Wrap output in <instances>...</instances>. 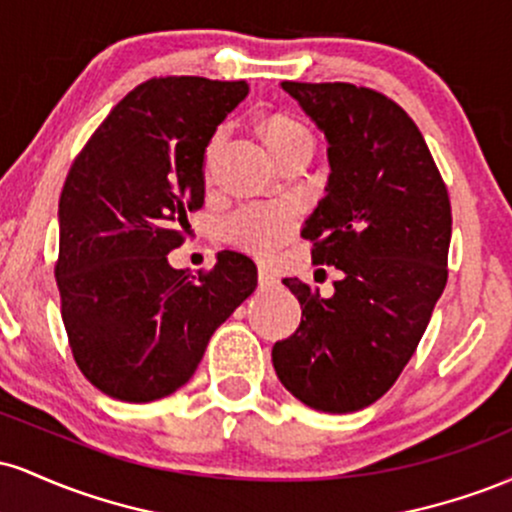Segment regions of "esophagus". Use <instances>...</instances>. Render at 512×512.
I'll return each mask as SVG.
<instances>
[{
    "label": "esophagus",
    "instance_id": "34e87169",
    "mask_svg": "<svg viewBox=\"0 0 512 512\" xmlns=\"http://www.w3.org/2000/svg\"><path fill=\"white\" fill-rule=\"evenodd\" d=\"M257 284H260V289H272V286L276 284V279L269 272L260 269V272H257Z\"/></svg>",
    "mask_w": 512,
    "mask_h": 512
}]
</instances>
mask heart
<instances>
[{"mask_svg":"<svg viewBox=\"0 0 512 512\" xmlns=\"http://www.w3.org/2000/svg\"><path fill=\"white\" fill-rule=\"evenodd\" d=\"M262 137L267 142L269 149L276 158L286 156L289 151L298 149V146H313V134L310 129L301 125L298 120L286 115H272L260 125ZM223 132L216 134L209 144V154L216 149L221 142ZM293 226V214L284 204H248V207H240L223 221L221 231L223 238L228 243L238 245V248L252 252V255H269L274 250V245L281 238H286V233Z\"/></svg>","mask_w":512,"mask_h":512,"instance_id":"b5f03b06","label":"heart"}]
</instances>
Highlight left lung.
Instances as JSON below:
<instances>
[{"mask_svg": "<svg viewBox=\"0 0 512 512\" xmlns=\"http://www.w3.org/2000/svg\"><path fill=\"white\" fill-rule=\"evenodd\" d=\"M281 88L327 139L325 197L303 223L313 260L344 276L322 298L284 279L301 327L276 342L281 385L310 409L358 411L395 385L448 281L450 199L411 117L354 84Z\"/></svg>", "mask_w": 512, "mask_h": 512, "instance_id": "8db88e82", "label": "left lung"}]
</instances>
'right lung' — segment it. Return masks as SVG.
<instances>
[{
  "label": "right lung",
  "instance_id": "add662e5",
  "mask_svg": "<svg viewBox=\"0 0 512 512\" xmlns=\"http://www.w3.org/2000/svg\"><path fill=\"white\" fill-rule=\"evenodd\" d=\"M245 81L151 79L93 132L64 180L55 276L76 366L122 402H154L192 378L211 334L257 286L233 250L190 276L170 267L187 211L204 204V154L248 96Z\"/></svg>",
  "mask_w": 512,
  "mask_h": 512
}]
</instances>
